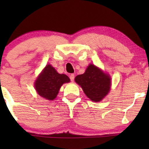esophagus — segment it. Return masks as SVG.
<instances>
[{"label":"esophagus","instance_id":"esophagus-1","mask_svg":"<svg viewBox=\"0 0 149 149\" xmlns=\"http://www.w3.org/2000/svg\"><path fill=\"white\" fill-rule=\"evenodd\" d=\"M70 79L71 81H74V74H71L70 75Z\"/></svg>","mask_w":149,"mask_h":149}]
</instances>
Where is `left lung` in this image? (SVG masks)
I'll use <instances>...</instances> for the list:
<instances>
[{"mask_svg": "<svg viewBox=\"0 0 149 149\" xmlns=\"http://www.w3.org/2000/svg\"><path fill=\"white\" fill-rule=\"evenodd\" d=\"M75 82L82 87L85 95L93 102H100L109 92L111 78L100 69L90 64L84 74L77 75Z\"/></svg>", "mask_w": 149, "mask_h": 149, "instance_id": "1", "label": "left lung"}]
</instances>
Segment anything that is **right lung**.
<instances>
[{
	"instance_id": "1",
	"label": "right lung",
	"mask_w": 149,
	"mask_h": 149,
	"mask_svg": "<svg viewBox=\"0 0 149 149\" xmlns=\"http://www.w3.org/2000/svg\"><path fill=\"white\" fill-rule=\"evenodd\" d=\"M70 82V79L64 74H59L50 64L45 66L35 81V89L40 96L53 100L58 95L64 83Z\"/></svg>"
}]
</instances>
